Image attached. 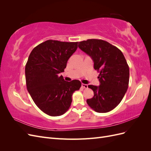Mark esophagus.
<instances>
[{
  "label": "esophagus",
  "mask_w": 151,
  "mask_h": 151,
  "mask_svg": "<svg viewBox=\"0 0 151 151\" xmlns=\"http://www.w3.org/2000/svg\"><path fill=\"white\" fill-rule=\"evenodd\" d=\"M81 86H82V87H83V88H88V84H81Z\"/></svg>",
  "instance_id": "1"
}]
</instances>
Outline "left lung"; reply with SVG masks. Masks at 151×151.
Instances as JSON below:
<instances>
[{"instance_id": "left-lung-1", "label": "left lung", "mask_w": 151, "mask_h": 151, "mask_svg": "<svg viewBox=\"0 0 151 151\" xmlns=\"http://www.w3.org/2000/svg\"><path fill=\"white\" fill-rule=\"evenodd\" d=\"M79 48L89 55L99 75V86L89 85L94 96L87 103L95 111L107 113L116 108L125 94L129 83V67L117 47L102 40L79 42Z\"/></svg>"}]
</instances>
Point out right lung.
<instances>
[{
	"label": "right lung",
	"instance_id": "add662e5",
	"mask_svg": "<svg viewBox=\"0 0 151 151\" xmlns=\"http://www.w3.org/2000/svg\"><path fill=\"white\" fill-rule=\"evenodd\" d=\"M78 42L49 40L32 50L25 67L26 87L41 110L52 116H60L69 108L72 96L79 90V80L67 82L60 73L77 48Z\"/></svg>",
	"mask_w": 151,
	"mask_h": 151
}]
</instances>
